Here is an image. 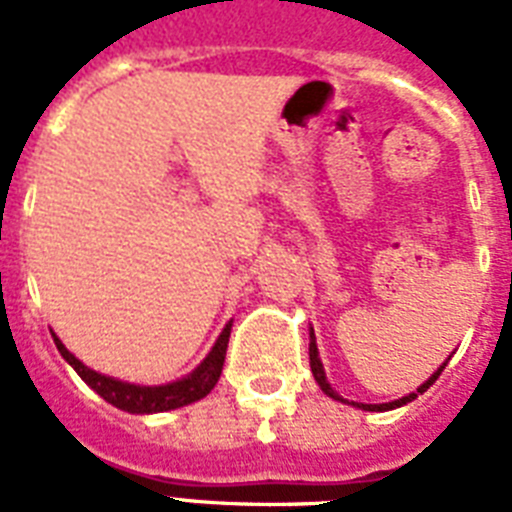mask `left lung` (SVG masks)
Wrapping results in <instances>:
<instances>
[{"label":"left lung","mask_w":512,"mask_h":512,"mask_svg":"<svg viewBox=\"0 0 512 512\" xmlns=\"http://www.w3.org/2000/svg\"><path fill=\"white\" fill-rule=\"evenodd\" d=\"M308 353H311V372H313V377H316V382H319V385H321V390H324L327 396H332V398H337V401H342V398L337 396L335 390H332V385H329V382H327V374H324V366H321L319 348H316V340H313V332H311V348H308ZM444 366H446V364H444ZM444 366H441V369H438V372L433 374V377H430L428 382H422L420 388H417V393H425V390H428L430 385H433V382L438 380V374L444 372ZM417 393H409V396L398 398V401H390V404H356V406H358V409H366V412H385V409H396V406L409 404L412 398H417Z\"/></svg>","instance_id":"obj_1"}]
</instances>
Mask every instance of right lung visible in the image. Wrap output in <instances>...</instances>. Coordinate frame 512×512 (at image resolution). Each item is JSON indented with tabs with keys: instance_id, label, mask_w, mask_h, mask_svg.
<instances>
[{
	"instance_id": "add662e5",
	"label": "right lung",
	"mask_w": 512,
	"mask_h": 512,
	"mask_svg": "<svg viewBox=\"0 0 512 512\" xmlns=\"http://www.w3.org/2000/svg\"><path fill=\"white\" fill-rule=\"evenodd\" d=\"M228 337H231V324L223 329V335L217 337L215 348L209 350V356L201 361V366L196 372H191L188 377H183V380L170 382V385H159V388L130 385V382L114 380V377H106V374L92 372L90 366H84L74 353H68V348L58 340V337H55V345H58L60 356L74 366L76 374H79L98 396L106 398L108 404H114L116 409H124V412L130 414H151L170 412V409L193 404V401H199V398L207 396L209 390L217 385V380H220V372H223Z\"/></svg>"
}]
</instances>
